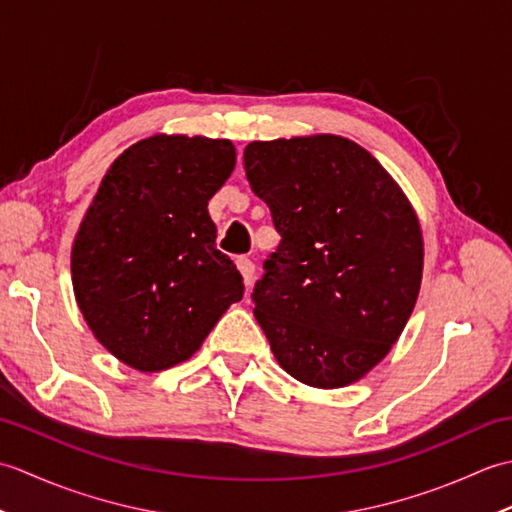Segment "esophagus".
Returning <instances> with one entry per match:
<instances>
[{"label":"esophagus","mask_w":512,"mask_h":512,"mask_svg":"<svg viewBox=\"0 0 512 512\" xmlns=\"http://www.w3.org/2000/svg\"><path fill=\"white\" fill-rule=\"evenodd\" d=\"M237 268H239V273H242V277H244V284L250 286V281H253V277H255V264L250 262L248 257H239L237 259Z\"/></svg>","instance_id":"1"}]
</instances>
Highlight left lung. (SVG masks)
<instances>
[{"label": "left lung", "mask_w": 512, "mask_h": 512, "mask_svg": "<svg viewBox=\"0 0 512 512\" xmlns=\"http://www.w3.org/2000/svg\"><path fill=\"white\" fill-rule=\"evenodd\" d=\"M244 169L281 235L250 295L275 358L312 387L354 383L416 306V213L378 160L341 136L250 143Z\"/></svg>", "instance_id": "obj_1"}]
</instances>
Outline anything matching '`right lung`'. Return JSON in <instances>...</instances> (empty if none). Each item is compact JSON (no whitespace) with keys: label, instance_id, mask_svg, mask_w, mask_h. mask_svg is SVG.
<instances>
[{"label":"right lung","instance_id":"1","mask_svg":"<svg viewBox=\"0 0 512 512\" xmlns=\"http://www.w3.org/2000/svg\"><path fill=\"white\" fill-rule=\"evenodd\" d=\"M233 167L228 140L151 136L103 178L74 239L72 284L90 330L125 365L187 361L244 297L206 209Z\"/></svg>","mask_w":512,"mask_h":512}]
</instances>
